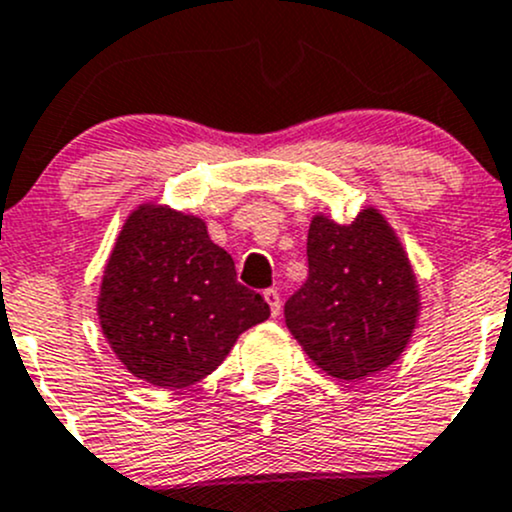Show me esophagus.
I'll list each match as a JSON object with an SVG mask.
<instances>
[{
	"label": "esophagus",
	"instance_id": "esophagus-1",
	"mask_svg": "<svg viewBox=\"0 0 512 512\" xmlns=\"http://www.w3.org/2000/svg\"><path fill=\"white\" fill-rule=\"evenodd\" d=\"M265 301L270 304V311L272 316H279V311H282V301H279V292L277 289H265Z\"/></svg>",
	"mask_w": 512,
	"mask_h": 512
}]
</instances>
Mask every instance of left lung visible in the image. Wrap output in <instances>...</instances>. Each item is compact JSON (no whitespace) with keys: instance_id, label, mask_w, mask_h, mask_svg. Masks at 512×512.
<instances>
[{"instance_id":"1","label":"left lung","mask_w":512,"mask_h":512,"mask_svg":"<svg viewBox=\"0 0 512 512\" xmlns=\"http://www.w3.org/2000/svg\"><path fill=\"white\" fill-rule=\"evenodd\" d=\"M309 279L284 304V321L328 375L363 380L395 363L410 341L419 292L400 240L373 208L338 225L311 220Z\"/></svg>"}]
</instances>
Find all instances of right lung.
Here are the masks:
<instances>
[{
  "instance_id": "right-lung-1",
  "label": "right lung",
  "mask_w": 512,
  "mask_h": 512,
  "mask_svg": "<svg viewBox=\"0 0 512 512\" xmlns=\"http://www.w3.org/2000/svg\"><path fill=\"white\" fill-rule=\"evenodd\" d=\"M102 333L134 378L188 387L211 375L270 304L242 287L235 262L196 215L142 206L102 277Z\"/></svg>"
}]
</instances>
